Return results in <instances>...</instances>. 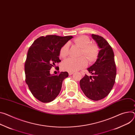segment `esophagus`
I'll return each mask as SVG.
<instances>
[{
  "label": "esophagus",
  "instance_id": "1",
  "mask_svg": "<svg viewBox=\"0 0 135 135\" xmlns=\"http://www.w3.org/2000/svg\"><path fill=\"white\" fill-rule=\"evenodd\" d=\"M73 74H74V73H73V72H69V73H68L69 75H73Z\"/></svg>",
  "mask_w": 135,
  "mask_h": 135
}]
</instances>
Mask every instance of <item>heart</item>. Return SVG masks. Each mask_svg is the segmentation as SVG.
Wrapping results in <instances>:
<instances>
[{
	"label": "heart",
	"instance_id": "obj_1",
	"mask_svg": "<svg viewBox=\"0 0 135 135\" xmlns=\"http://www.w3.org/2000/svg\"><path fill=\"white\" fill-rule=\"evenodd\" d=\"M76 44L82 48L81 55H84L87 59L93 62L95 61L99 55V49L98 46L93 44H90L91 41L88 36L81 35L74 40ZM69 43H65L60 50L59 54L60 57H65L69 54ZM87 65V61L85 57H81L78 59L69 57L65 59L61 65L62 69L64 70L73 72L81 69Z\"/></svg>",
	"mask_w": 135,
	"mask_h": 135
}]
</instances>
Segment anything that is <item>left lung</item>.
<instances>
[{
	"instance_id": "left-lung-1",
	"label": "left lung",
	"mask_w": 135,
	"mask_h": 135,
	"mask_svg": "<svg viewBox=\"0 0 135 135\" xmlns=\"http://www.w3.org/2000/svg\"><path fill=\"white\" fill-rule=\"evenodd\" d=\"M93 39L100 48L96 62L87 69L93 76H85L80 80V87L89 99L99 101L105 97L112 89L116 75L113 49L102 36L93 34Z\"/></svg>"
}]
</instances>
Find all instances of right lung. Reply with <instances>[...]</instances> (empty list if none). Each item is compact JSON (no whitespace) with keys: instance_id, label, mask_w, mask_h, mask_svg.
Masks as SVG:
<instances>
[{"instance_id":"add662e5","label":"right lung","mask_w":135,"mask_h":135,"mask_svg":"<svg viewBox=\"0 0 135 135\" xmlns=\"http://www.w3.org/2000/svg\"><path fill=\"white\" fill-rule=\"evenodd\" d=\"M72 36H42L30 46L25 63V81L32 95L39 101L48 103L59 94L67 71L57 75L50 74V69L60 62V50Z\"/></svg>"}]
</instances>
